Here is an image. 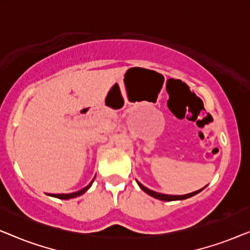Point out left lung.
Here are the masks:
<instances>
[{
    "instance_id": "obj_1",
    "label": "left lung",
    "mask_w": 250,
    "mask_h": 250,
    "mask_svg": "<svg viewBox=\"0 0 250 250\" xmlns=\"http://www.w3.org/2000/svg\"><path fill=\"white\" fill-rule=\"evenodd\" d=\"M136 182H138V181H136ZM138 184H139V187L141 188V189H142L143 191H145L146 193L149 194V196L156 198V199L164 200V201H174V200H183V199H187V198H190V197L194 196V194L199 193L200 191H203V190L205 189V188H206V187H204L203 189H200V190H198V191H194V192H191V193H188V194H183V196H170V194L158 193V192H156V191L150 190V189H148V188H146L145 186H142V184L140 183V182H138Z\"/></svg>"
}]
</instances>
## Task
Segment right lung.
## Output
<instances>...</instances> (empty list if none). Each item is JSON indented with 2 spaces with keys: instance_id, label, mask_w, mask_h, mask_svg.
<instances>
[{
  "instance_id": "1",
  "label": "right lung",
  "mask_w": 250,
  "mask_h": 250,
  "mask_svg": "<svg viewBox=\"0 0 250 250\" xmlns=\"http://www.w3.org/2000/svg\"><path fill=\"white\" fill-rule=\"evenodd\" d=\"M94 179L92 180V182L88 184L87 187H85L84 189H82L80 191H77V192H73V193H61V194H51L52 197H56V198H59V199H71V198H75V197H78V196H82V194L86 192V191L90 189V187L92 186V183H93Z\"/></svg>"
}]
</instances>
